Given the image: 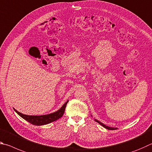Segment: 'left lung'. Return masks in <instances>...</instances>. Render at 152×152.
Listing matches in <instances>:
<instances>
[{
    "mask_svg": "<svg viewBox=\"0 0 152 152\" xmlns=\"http://www.w3.org/2000/svg\"><path fill=\"white\" fill-rule=\"evenodd\" d=\"M95 121H97V123H99L100 125H102V126L103 127H105V128H106V129H110V130H113V129H118V128H114V127H108V126H105V124H102V122H100V121H99L98 120H97V119H95Z\"/></svg>",
    "mask_w": 152,
    "mask_h": 152,
    "instance_id": "1",
    "label": "left lung"
}]
</instances>
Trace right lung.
I'll list each match as a JSON object with an SVG mask.
<instances>
[{
	"mask_svg": "<svg viewBox=\"0 0 152 152\" xmlns=\"http://www.w3.org/2000/svg\"><path fill=\"white\" fill-rule=\"evenodd\" d=\"M69 101H67L62 107H61L58 111H55L54 113L47 114V115H27L23 114L18 111L15 110V111L19 115L21 118L25 119L29 123L34 125V126H42V125H46L48 124L51 123V122L57 120L63 115V113L65 112V110L66 105L67 104Z\"/></svg>",
	"mask_w": 152,
	"mask_h": 152,
	"instance_id": "1",
	"label": "right lung"
}]
</instances>
